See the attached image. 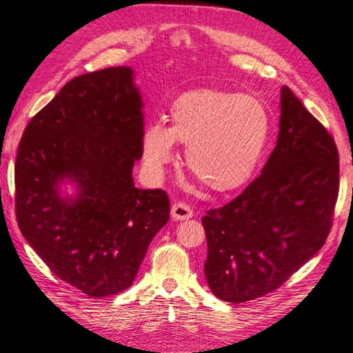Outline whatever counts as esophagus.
Listing matches in <instances>:
<instances>
[{
    "label": "esophagus",
    "mask_w": 353,
    "mask_h": 353,
    "mask_svg": "<svg viewBox=\"0 0 353 353\" xmlns=\"http://www.w3.org/2000/svg\"><path fill=\"white\" fill-rule=\"evenodd\" d=\"M171 216L174 221H185L193 218V208L185 202H176L174 205L171 207Z\"/></svg>",
    "instance_id": "34e87169"
}]
</instances>
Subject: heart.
Wrapping results in <instances>:
<instances>
[{"mask_svg":"<svg viewBox=\"0 0 353 353\" xmlns=\"http://www.w3.org/2000/svg\"><path fill=\"white\" fill-rule=\"evenodd\" d=\"M171 126L154 123L143 135V157L154 174L174 159V141L187 146V165L214 191L248 181L265 152L271 115L261 99L218 90L183 93L171 105Z\"/></svg>","mask_w":353,"mask_h":353,"instance_id":"obj_1","label":"heart"}]
</instances>
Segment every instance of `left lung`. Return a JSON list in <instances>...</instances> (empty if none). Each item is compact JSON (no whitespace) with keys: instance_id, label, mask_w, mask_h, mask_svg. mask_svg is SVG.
Listing matches in <instances>:
<instances>
[{"instance_id":"8db88e82","label":"left lung","mask_w":353,"mask_h":353,"mask_svg":"<svg viewBox=\"0 0 353 353\" xmlns=\"http://www.w3.org/2000/svg\"><path fill=\"white\" fill-rule=\"evenodd\" d=\"M277 145L240 196L202 218L204 272L221 301L241 303L277 290L324 246L339 191L333 137L288 87Z\"/></svg>"}]
</instances>
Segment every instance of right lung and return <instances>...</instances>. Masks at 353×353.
Wrapping results in <instances>:
<instances>
[{
  "instance_id": "obj_1",
  "label": "right lung",
  "mask_w": 353,
  "mask_h": 353,
  "mask_svg": "<svg viewBox=\"0 0 353 353\" xmlns=\"http://www.w3.org/2000/svg\"><path fill=\"white\" fill-rule=\"evenodd\" d=\"M129 67L77 76L23 132L15 160V214L23 236L56 276L90 297L129 288L149 243L168 223L163 190L137 188L141 97ZM73 178L80 193L62 199Z\"/></svg>"
}]
</instances>
